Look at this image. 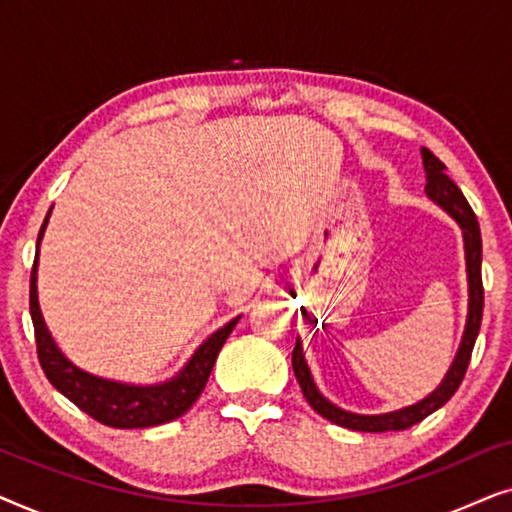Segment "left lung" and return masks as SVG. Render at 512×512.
I'll list each match as a JSON object with an SVG mask.
<instances>
[{
  "label": "left lung",
  "instance_id": "8db88e82",
  "mask_svg": "<svg viewBox=\"0 0 512 512\" xmlns=\"http://www.w3.org/2000/svg\"><path fill=\"white\" fill-rule=\"evenodd\" d=\"M422 160H424V172H426V188H424L426 195H429L438 207H443L445 212L459 223L461 233H464L466 275H468V317H466L464 338H461L457 356H454L452 366L443 377V382L438 384V389H433L429 396L422 398V401L415 405H408V408H401L394 412H384V415H356V412L342 410L338 405L328 401L326 396H321V391L312 380L310 368H307L303 342L296 340V347H293V356H291L293 373H296V380L300 384V389H303V396L307 398V403L312 405L314 412H319L321 417H326L328 422L345 426V429H352V431H370V433L403 431V429H410L412 424L422 422V419L429 417L431 412L443 408V405L454 396V391L459 389L461 380H464L468 361H471V354H473L475 338H478L480 333L485 291H482V237H480L478 219H475L473 209L464 198V193L459 191V186L445 174V165L440 163L429 149H422Z\"/></svg>",
  "mask_w": 512,
  "mask_h": 512
}]
</instances>
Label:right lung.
Returning a JSON list of instances; mask_svg holds the SVG:
<instances>
[{"mask_svg": "<svg viewBox=\"0 0 512 512\" xmlns=\"http://www.w3.org/2000/svg\"><path fill=\"white\" fill-rule=\"evenodd\" d=\"M48 209L44 226L37 237V256H34L32 277H30V314L34 324V338H37L39 363L44 368L48 382L67 396L76 408H81L97 422L114 426V429H146V426H158L172 422L184 415L205 389L212 373L216 356H219L223 342L233 333L240 317L230 319L226 326L209 335L195 354L188 359L184 368L179 370L172 380L160 384H125L116 380H104V377L90 375L79 366H74L65 354L60 352L55 340L48 333L46 321L41 317L39 296H37V263H39V242L44 237Z\"/></svg>", "mask_w": 512, "mask_h": 512, "instance_id": "add662e5", "label": "right lung"}]
</instances>
